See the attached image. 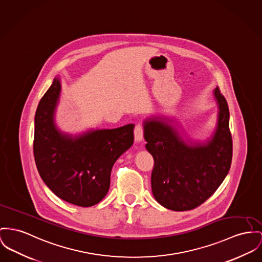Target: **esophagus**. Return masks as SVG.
Segmentation results:
<instances>
[{
  "mask_svg": "<svg viewBox=\"0 0 262 262\" xmlns=\"http://www.w3.org/2000/svg\"><path fill=\"white\" fill-rule=\"evenodd\" d=\"M143 134H144V130H143V126L141 123H138L134 129V136H135V141L137 143H140L143 141Z\"/></svg>",
  "mask_w": 262,
  "mask_h": 262,
  "instance_id": "obj_1",
  "label": "esophagus"
}]
</instances>
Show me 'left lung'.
I'll use <instances>...</instances> for the list:
<instances>
[{"label":"left lung","instance_id":"8db88e82","mask_svg":"<svg viewBox=\"0 0 262 262\" xmlns=\"http://www.w3.org/2000/svg\"><path fill=\"white\" fill-rule=\"evenodd\" d=\"M213 96L217 105L216 125L206 141L187 137L181 125L165 115H152L143 122L146 149L155 162L152 192L166 209L184 211L199 207L217 190L229 171V110L219 88Z\"/></svg>","mask_w":262,"mask_h":262}]
</instances>
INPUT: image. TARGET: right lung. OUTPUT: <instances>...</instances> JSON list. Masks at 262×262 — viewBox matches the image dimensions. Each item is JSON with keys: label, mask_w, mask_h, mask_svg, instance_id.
Returning a JSON list of instances; mask_svg holds the SVG:
<instances>
[{"label": "right lung", "mask_w": 262, "mask_h": 262, "mask_svg": "<svg viewBox=\"0 0 262 262\" xmlns=\"http://www.w3.org/2000/svg\"><path fill=\"white\" fill-rule=\"evenodd\" d=\"M60 78L40 99L35 116L34 155L40 178L59 199L79 207L98 204L108 192L114 163L134 141V124L70 134L58 128L55 112Z\"/></svg>", "instance_id": "add662e5"}]
</instances>
